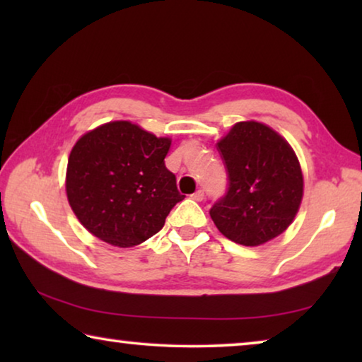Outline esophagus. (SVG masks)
I'll list each match as a JSON object with an SVG mask.
<instances>
[{"label": "esophagus", "mask_w": 362, "mask_h": 362, "mask_svg": "<svg viewBox=\"0 0 362 362\" xmlns=\"http://www.w3.org/2000/svg\"><path fill=\"white\" fill-rule=\"evenodd\" d=\"M192 198H193L194 201H203V198H204V189H198V192H194V193L192 194Z\"/></svg>", "instance_id": "34e87169"}]
</instances>
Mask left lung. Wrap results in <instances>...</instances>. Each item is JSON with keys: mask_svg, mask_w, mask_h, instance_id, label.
<instances>
[{"mask_svg": "<svg viewBox=\"0 0 362 362\" xmlns=\"http://www.w3.org/2000/svg\"><path fill=\"white\" fill-rule=\"evenodd\" d=\"M228 174L226 193L211 207L228 240L260 246L292 223L302 203L303 175L292 146L257 121H241L217 144Z\"/></svg>", "mask_w": 362, "mask_h": 362, "instance_id": "obj_1", "label": "left lung"}]
</instances>
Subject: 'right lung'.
<instances>
[{"instance_id": "obj_1", "label": "right lung", "mask_w": 362, "mask_h": 362, "mask_svg": "<svg viewBox=\"0 0 362 362\" xmlns=\"http://www.w3.org/2000/svg\"><path fill=\"white\" fill-rule=\"evenodd\" d=\"M170 139L129 121H112L73 146L66 198L88 231L112 246L131 247L163 228L185 196L164 164Z\"/></svg>"}]
</instances>
